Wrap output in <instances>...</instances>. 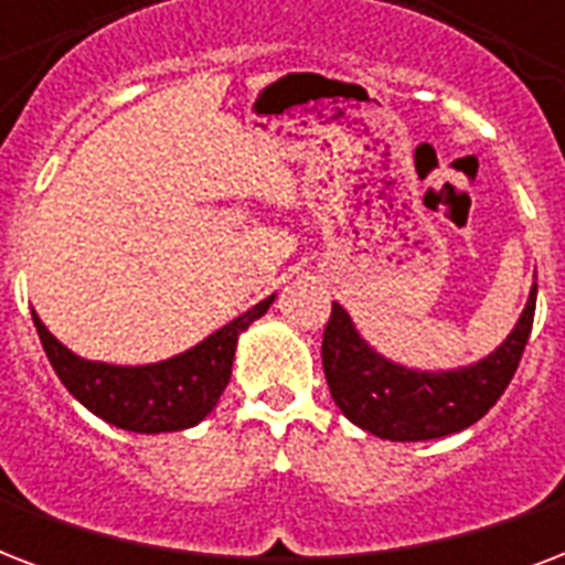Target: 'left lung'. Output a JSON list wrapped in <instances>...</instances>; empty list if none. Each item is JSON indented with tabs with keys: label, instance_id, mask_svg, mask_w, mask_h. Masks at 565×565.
<instances>
[{
	"label": "left lung",
	"instance_id": "1",
	"mask_svg": "<svg viewBox=\"0 0 565 565\" xmlns=\"http://www.w3.org/2000/svg\"><path fill=\"white\" fill-rule=\"evenodd\" d=\"M534 310L536 281L508 340L487 358L457 370H413L372 349L349 310L334 301L322 337L331 398L345 419L381 439L419 443L457 434L481 419L508 390L531 337Z\"/></svg>",
	"mask_w": 565,
	"mask_h": 565
}]
</instances>
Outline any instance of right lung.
Here are the masks:
<instances>
[{
  "mask_svg": "<svg viewBox=\"0 0 565 565\" xmlns=\"http://www.w3.org/2000/svg\"><path fill=\"white\" fill-rule=\"evenodd\" d=\"M273 301L275 292L257 301L255 308H248L243 317L231 319L228 326L216 328L202 343L190 345L188 352L140 366L87 361L82 354L70 352L43 326L38 310H31V319L52 370L87 411L114 428L135 434H170L193 428L204 416H211L222 390L231 381L239 334L255 319L264 317Z\"/></svg>",
  "mask_w": 565,
  "mask_h": 565,
  "instance_id": "right-lung-1",
  "label": "right lung"
}]
</instances>
